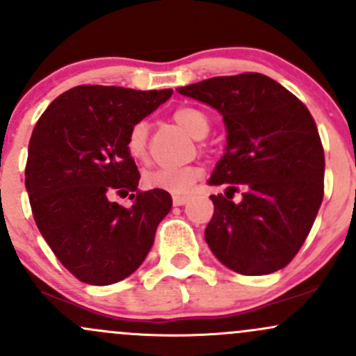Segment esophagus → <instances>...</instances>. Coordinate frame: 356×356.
<instances>
[{"mask_svg":"<svg viewBox=\"0 0 356 356\" xmlns=\"http://www.w3.org/2000/svg\"><path fill=\"white\" fill-rule=\"evenodd\" d=\"M172 201H174L175 207H182V204L188 203L189 196L188 194H174V196H172Z\"/></svg>","mask_w":356,"mask_h":356,"instance_id":"esophagus-1","label":"esophagus"}]
</instances>
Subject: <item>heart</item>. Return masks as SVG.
<instances>
[{"label": "heart", "instance_id": "obj_1", "mask_svg": "<svg viewBox=\"0 0 356 356\" xmlns=\"http://www.w3.org/2000/svg\"><path fill=\"white\" fill-rule=\"evenodd\" d=\"M174 121L193 138L207 136L209 121L204 112L194 107H181L172 114ZM126 152L133 160L141 162L148 152V124L138 121L131 126L126 136ZM201 175V168L196 165L188 167H153L145 170L143 186L148 189H163L168 193H186L193 182Z\"/></svg>", "mask_w": 356, "mask_h": 356}]
</instances>
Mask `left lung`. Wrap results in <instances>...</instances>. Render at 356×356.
I'll return each instance as SVG.
<instances>
[{
    "instance_id": "left-lung-1",
    "label": "left lung",
    "mask_w": 356,
    "mask_h": 356,
    "mask_svg": "<svg viewBox=\"0 0 356 356\" xmlns=\"http://www.w3.org/2000/svg\"><path fill=\"white\" fill-rule=\"evenodd\" d=\"M223 115L227 147L209 184L207 244L227 268L247 276L285 268L300 250L324 197V149L304 104L261 73L215 76L177 88ZM241 192L243 200L231 197Z\"/></svg>"
}]
</instances>
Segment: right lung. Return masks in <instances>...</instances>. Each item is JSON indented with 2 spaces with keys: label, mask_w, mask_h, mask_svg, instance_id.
I'll use <instances>...</instances> for the list:
<instances>
[{
  "label": "right lung",
  "mask_w": 356,
  "mask_h": 356,
  "mask_svg": "<svg viewBox=\"0 0 356 356\" xmlns=\"http://www.w3.org/2000/svg\"><path fill=\"white\" fill-rule=\"evenodd\" d=\"M172 90L80 85L51 102L33 128L25 188L37 228L73 276L112 285L145 261L172 208L167 191H138L126 136ZM134 192L124 209L112 193Z\"/></svg>",
  "instance_id": "add662e5"
}]
</instances>
